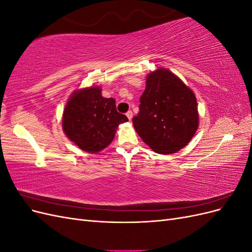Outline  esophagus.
Masks as SVG:
<instances>
[{
  "instance_id": "1",
  "label": "esophagus",
  "mask_w": 252,
  "mask_h": 252,
  "mask_svg": "<svg viewBox=\"0 0 252 252\" xmlns=\"http://www.w3.org/2000/svg\"><path fill=\"white\" fill-rule=\"evenodd\" d=\"M126 116H127V118H128L129 121H131V119H132V117H133V113H132L131 110H129V111L126 113Z\"/></svg>"
}]
</instances>
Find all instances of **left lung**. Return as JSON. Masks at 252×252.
Wrapping results in <instances>:
<instances>
[{
  "label": "left lung",
  "instance_id": "8db88e82",
  "mask_svg": "<svg viewBox=\"0 0 252 252\" xmlns=\"http://www.w3.org/2000/svg\"><path fill=\"white\" fill-rule=\"evenodd\" d=\"M132 119L135 131L157 154L171 155L185 147L199 126L193 91L166 68L150 72Z\"/></svg>",
  "mask_w": 252,
  "mask_h": 252
}]
</instances>
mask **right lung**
Here are the masks:
<instances>
[{
  "instance_id": "right-lung-1",
  "label": "right lung",
  "mask_w": 252,
  "mask_h": 252,
  "mask_svg": "<svg viewBox=\"0 0 252 252\" xmlns=\"http://www.w3.org/2000/svg\"><path fill=\"white\" fill-rule=\"evenodd\" d=\"M128 119L118 112L112 97L102 96L100 87L75 90L63 112L62 126L67 138L82 150L96 154L112 142L121 123Z\"/></svg>"
}]
</instances>
